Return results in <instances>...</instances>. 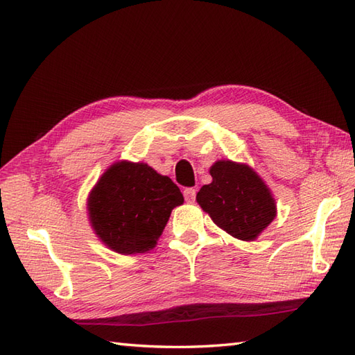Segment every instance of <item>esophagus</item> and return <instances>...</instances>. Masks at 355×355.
<instances>
[{
    "mask_svg": "<svg viewBox=\"0 0 355 355\" xmlns=\"http://www.w3.org/2000/svg\"><path fill=\"white\" fill-rule=\"evenodd\" d=\"M183 193H184V200L187 202H192L195 201V197H197V189H193V187H187Z\"/></svg>",
    "mask_w": 355,
    "mask_h": 355,
    "instance_id": "esophagus-1",
    "label": "esophagus"
}]
</instances>
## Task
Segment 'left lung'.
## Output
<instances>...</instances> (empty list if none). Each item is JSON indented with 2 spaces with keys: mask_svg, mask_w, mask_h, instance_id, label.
Instances as JSON below:
<instances>
[{
  "mask_svg": "<svg viewBox=\"0 0 355 355\" xmlns=\"http://www.w3.org/2000/svg\"><path fill=\"white\" fill-rule=\"evenodd\" d=\"M210 175L214 182L201 187L197 201L218 227L238 239L252 241L273 221L275 200L248 166L216 162Z\"/></svg>",
  "mask_w": 355,
  "mask_h": 355,
  "instance_id": "obj_1",
  "label": "left lung"
}]
</instances>
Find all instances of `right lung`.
<instances>
[{"label": "right lung", "mask_w": 355, "mask_h": 355, "mask_svg": "<svg viewBox=\"0 0 355 355\" xmlns=\"http://www.w3.org/2000/svg\"><path fill=\"white\" fill-rule=\"evenodd\" d=\"M183 193L169 177L143 163L120 162L103 173L88 200L89 220L112 250L134 254L153 248Z\"/></svg>", "instance_id": "add662e5"}]
</instances>
